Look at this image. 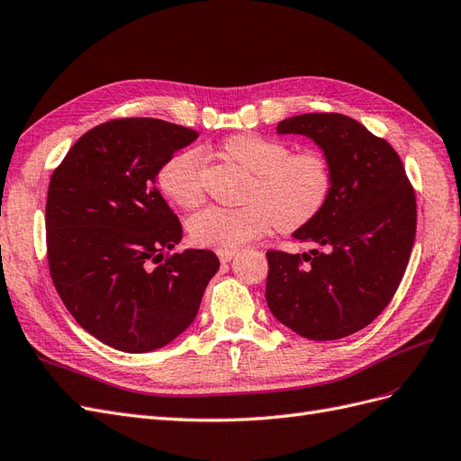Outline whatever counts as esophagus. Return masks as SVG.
<instances>
[{
	"instance_id": "1",
	"label": "esophagus",
	"mask_w": 461,
	"mask_h": 461,
	"mask_svg": "<svg viewBox=\"0 0 461 461\" xmlns=\"http://www.w3.org/2000/svg\"><path fill=\"white\" fill-rule=\"evenodd\" d=\"M217 256H219L221 263H229L236 256V252H234V249H219Z\"/></svg>"
}]
</instances>
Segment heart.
Wrapping results in <instances>:
<instances>
[{"mask_svg":"<svg viewBox=\"0 0 461 461\" xmlns=\"http://www.w3.org/2000/svg\"><path fill=\"white\" fill-rule=\"evenodd\" d=\"M222 153L254 175L246 205H207L188 221L192 240L215 249H236L275 225L292 230L305 225L323 207L330 183V163L323 151L290 148L258 134H236L221 146ZM159 186L180 207L203 198V158L198 149L176 153L163 165Z\"/></svg>","mask_w":461,"mask_h":461,"instance_id":"b5f03b06","label":"heart"}]
</instances>
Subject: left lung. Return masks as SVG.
Returning <instances> with one entry per match:
<instances>
[{"mask_svg":"<svg viewBox=\"0 0 461 461\" xmlns=\"http://www.w3.org/2000/svg\"><path fill=\"white\" fill-rule=\"evenodd\" d=\"M325 153L329 196L296 240L323 249L267 252L265 300L283 325L310 340H339L367 327L402 281L415 240V194L394 148L340 113H305L276 124Z\"/></svg>","mask_w":461,"mask_h":461,"instance_id":"left-lung-1","label":"left lung"}]
</instances>
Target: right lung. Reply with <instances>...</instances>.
I'll return each instance as SVG.
<instances>
[{"mask_svg": "<svg viewBox=\"0 0 461 461\" xmlns=\"http://www.w3.org/2000/svg\"><path fill=\"white\" fill-rule=\"evenodd\" d=\"M196 138L161 119L107 121L82 134L51 175V281L77 323L115 350L173 342L219 269L209 249L169 254L183 227L156 188L163 165Z\"/></svg>", "mask_w": 461, "mask_h": 461, "instance_id": "obj_1", "label": "right lung"}]
</instances>
